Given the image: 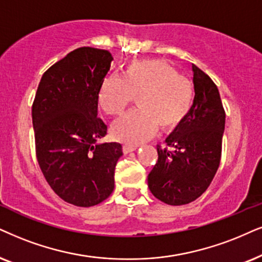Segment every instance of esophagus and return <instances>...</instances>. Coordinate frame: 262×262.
<instances>
[{"mask_svg":"<svg viewBox=\"0 0 262 262\" xmlns=\"http://www.w3.org/2000/svg\"><path fill=\"white\" fill-rule=\"evenodd\" d=\"M137 148H138V146H133V145H124L123 152H124V154H130V152L135 151Z\"/></svg>","mask_w":262,"mask_h":262,"instance_id":"esophagus-1","label":"esophagus"}]
</instances>
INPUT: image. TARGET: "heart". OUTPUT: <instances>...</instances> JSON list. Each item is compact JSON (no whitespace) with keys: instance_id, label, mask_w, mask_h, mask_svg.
Segmentation results:
<instances>
[{"instance_id":"1","label":"heart","mask_w":262,"mask_h":262,"mask_svg":"<svg viewBox=\"0 0 262 262\" xmlns=\"http://www.w3.org/2000/svg\"><path fill=\"white\" fill-rule=\"evenodd\" d=\"M133 97L137 110L112 125L116 140L128 145L147 140L157 128L162 133L175 130L191 110L193 85L163 60H135L125 66L121 77L108 76L102 81L99 106L106 115L118 116Z\"/></svg>"}]
</instances>
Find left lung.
Instances as JSON below:
<instances>
[{"mask_svg": "<svg viewBox=\"0 0 262 262\" xmlns=\"http://www.w3.org/2000/svg\"><path fill=\"white\" fill-rule=\"evenodd\" d=\"M194 99L187 117L157 146L158 161L147 177L151 193L169 205L197 200L209 186L220 164L225 115L211 78L192 64Z\"/></svg>", "mask_w": 262, "mask_h": 262, "instance_id": "8db88e82", "label": "left lung"}]
</instances>
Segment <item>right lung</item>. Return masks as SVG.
<instances>
[{"instance_id": "right-lung-1", "label": "right lung", "mask_w": 262, "mask_h": 262, "mask_svg": "<svg viewBox=\"0 0 262 262\" xmlns=\"http://www.w3.org/2000/svg\"><path fill=\"white\" fill-rule=\"evenodd\" d=\"M112 55L82 47L45 72L32 105L36 155L46 180L77 207L105 201L115 188L118 142H99L107 125L98 117V94Z\"/></svg>"}]
</instances>
